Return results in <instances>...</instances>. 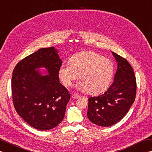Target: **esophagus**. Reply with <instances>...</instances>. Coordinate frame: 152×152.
Wrapping results in <instances>:
<instances>
[{"label": "esophagus", "mask_w": 152, "mask_h": 152, "mask_svg": "<svg viewBox=\"0 0 152 152\" xmlns=\"http://www.w3.org/2000/svg\"><path fill=\"white\" fill-rule=\"evenodd\" d=\"M72 98L73 99H78V98H80V96L78 94H72Z\"/></svg>", "instance_id": "obj_1"}]
</instances>
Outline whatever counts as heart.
Segmentation results:
<instances>
[{
    "label": "heart",
    "instance_id": "obj_1",
    "mask_svg": "<svg viewBox=\"0 0 152 152\" xmlns=\"http://www.w3.org/2000/svg\"><path fill=\"white\" fill-rule=\"evenodd\" d=\"M114 75L112 61L92 51H83L72 56L69 63L62 64L58 71L60 80L69 87L77 78L81 80L76 87L87 90L91 94H98L106 91Z\"/></svg>",
    "mask_w": 152,
    "mask_h": 152
}]
</instances>
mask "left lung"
I'll return each mask as SVG.
<instances>
[{
    "label": "left lung",
    "instance_id": "8db88e82",
    "mask_svg": "<svg viewBox=\"0 0 152 152\" xmlns=\"http://www.w3.org/2000/svg\"><path fill=\"white\" fill-rule=\"evenodd\" d=\"M112 54L118 61L113 83L103 94L88 98V118L102 126H110L121 119L136 96V78L132 66L125 58Z\"/></svg>",
    "mask_w": 152,
    "mask_h": 152
}]
</instances>
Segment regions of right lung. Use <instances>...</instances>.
<instances>
[{
	"label": "right lung",
	"instance_id": "add662e5",
	"mask_svg": "<svg viewBox=\"0 0 152 152\" xmlns=\"http://www.w3.org/2000/svg\"><path fill=\"white\" fill-rule=\"evenodd\" d=\"M62 61L53 47L42 48L15 66L11 92L15 110L29 125L40 130L58 126L64 119L70 94L59 81ZM44 66L49 75L35 71Z\"/></svg>",
	"mask_w": 152,
	"mask_h": 152
}]
</instances>
